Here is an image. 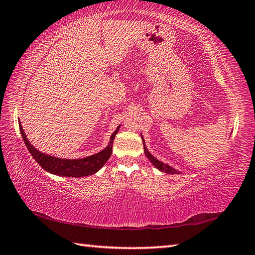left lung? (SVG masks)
Returning <instances> with one entry per match:
<instances>
[{
    "instance_id": "left-lung-1",
    "label": "left lung",
    "mask_w": 255,
    "mask_h": 255,
    "mask_svg": "<svg viewBox=\"0 0 255 255\" xmlns=\"http://www.w3.org/2000/svg\"><path fill=\"white\" fill-rule=\"evenodd\" d=\"M141 138H142V136H141ZM142 142H143V150H144V153H145V155H147V158L150 160L151 163H152V164L156 167V169H158V170H159V171H161V172H164V173H166V174H178V173H180V172H178L177 170L173 169L172 166L167 165V164L163 163V162H161V161H159V160L156 159V158H154V156L149 152L148 149L145 148V144H144L143 139H142Z\"/></svg>"
}]
</instances>
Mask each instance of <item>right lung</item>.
I'll list each match as a JSON object with an SVG mask.
<instances>
[{"label": "right lung", "mask_w": 255, "mask_h": 255, "mask_svg": "<svg viewBox=\"0 0 255 255\" xmlns=\"http://www.w3.org/2000/svg\"><path fill=\"white\" fill-rule=\"evenodd\" d=\"M119 127H121V125H119L116 130L114 131V133L111 136L110 143H108V145L104 150L100 151V152L96 154L86 156V158L83 159L72 160L56 158V156L42 153L40 151H38L36 148L32 147V144L28 141V139H27L24 132V129L21 127V124L19 122V130L21 133V137H23V140L27 149L29 151V153L32 155V158L36 160L37 163L47 172L51 173V174L68 177L88 176L94 174V173L101 170V167L106 163V161L110 159V156L112 154L113 141L114 139H115L116 133L119 130Z\"/></svg>", "instance_id": "add662e5"}]
</instances>
